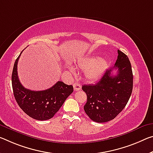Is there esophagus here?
Returning <instances> with one entry per match:
<instances>
[{
    "mask_svg": "<svg viewBox=\"0 0 153 153\" xmlns=\"http://www.w3.org/2000/svg\"><path fill=\"white\" fill-rule=\"evenodd\" d=\"M81 88H82V86H81V84H79V83H75L74 84V91H79V90L81 89Z\"/></svg>",
    "mask_w": 153,
    "mask_h": 153,
    "instance_id": "obj_1",
    "label": "esophagus"
}]
</instances>
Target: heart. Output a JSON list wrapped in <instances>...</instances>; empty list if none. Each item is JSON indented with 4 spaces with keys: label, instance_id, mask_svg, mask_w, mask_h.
I'll return each mask as SVG.
<instances>
[{
    "label": "heart",
    "instance_id": "heart-1",
    "mask_svg": "<svg viewBox=\"0 0 153 153\" xmlns=\"http://www.w3.org/2000/svg\"><path fill=\"white\" fill-rule=\"evenodd\" d=\"M77 65L79 69L85 71V76L88 81L97 80L108 68V62L99 57L81 59Z\"/></svg>",
    "mask_w": 153,
    "mask_h": 153
}]
</instances>
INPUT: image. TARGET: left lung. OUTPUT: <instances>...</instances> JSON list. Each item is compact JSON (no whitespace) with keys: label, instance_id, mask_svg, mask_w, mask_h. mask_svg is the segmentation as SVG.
I'll list each match as a JSON object with an SVG mask.
<instances>
[{"label":"left lung","instance_id":"8db88e82","mask_svg":"<svg viewBox=\"0 0 153 153\" xmlns=\"http://www.w3.org/2000/svg\"><path fill=\"white\" fill-rule=\"evenodd\" d=\"M114 69L117 74L112 76ZM87 95L84 111L92 120L105 123L112 120L127 105L133 90V73L129 58L118 50L112 68L107 69L95 84L82 86Z\"/></svg>","mask_w":153,"mask_h":153}]
</instances>
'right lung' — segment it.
Masks as SVG:
<instances>
[{"label": "right lung", "mask_w": 153, "mask_h": 153, "mask_svg": "<svg viewBox=\"0 0 153 153\" xmlns=\"http://www.w3.org/2000/svg\"><path fill=\"white\" fill-rule=\"evenodd\" d=\"M22 52L16 60L12 72L11 82L14 97L20 108L30 117L38 120L50 119L73 93L74 87L59 81L45 91H35L25 88L19 80L17 71Z\"/></svg>", "instance_id": "obj_1"}]
</instances>
